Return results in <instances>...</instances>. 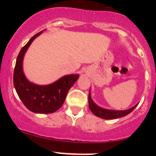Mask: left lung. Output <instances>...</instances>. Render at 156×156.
<instances>
[{
	"instance_id": "obj_1",
	"label": "left lung",
	"mask_w": 156,
	"mask_h": 156,
	"mask_svg": "<svg viewBox=\"0 0 156 156\" xmlns=\"http://www.w3.org/2000/svg\"><path fill=\"white\" fill-rule=\"evenodd\" d=\"M88 103H89V108H90V111L96 116L104 119H114L126 116V115L130 113L138 105H135L133 107L126 110H112L101 108L94 102V101L91 98V95H90V90L89 91V95H88Z\"/></svg>"
}]
</instances>
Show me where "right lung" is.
<instances>
[{
    "mask_svg": "<svg viewBox=\"0 0 156 156\" xmlns=\"http://www.w3.org/2000/svg\"><path fill=\"white\" fill-rule=\"evenodd\" d=\"M43 31L32 37L19 52L14 70L13 82L19 98L30 111L35 113L49 114L61 108L68 91L79 78V74L66 75L48 85L36 84L27 80L23 72L24 55L32 42Z\"/></svg>",
    "mask_w": 156,
    "mask_h": 156,
    "instance_id": "add662e5",
    "label": "right lung"
}]
</instances>
